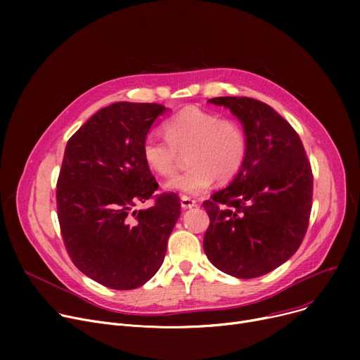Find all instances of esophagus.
<instances>
[{"mask_svg":"<svg viewBox=\"0 0 360 360\" xmlns=\"http://www.w3.org/2000/svg\"><path fill=\"white\" fill-rule=\"evenodd\" d=\"M197 205V201L190 198V197H182L181 198V207L184 210H188V209H193V207Z\"/></svg>","mask_w":360,"mask_h":360,"instance_id":"esophagus-1","label":"esophagus"}]
</instances>
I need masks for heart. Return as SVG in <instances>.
I'll list each match as a JSON object with an SVG mask.
<instances>
[{
  "label": "heart",
  "instance_id": "obj_1",
  "mask_svg": "<svg viewBox=\"0 0 360 360\" xmlns=\"http://www.w3.org/2000/svg\"><path fill=\"white\" fill-rule=\"evenodd\" d=\"M166 139L147 136L141 146L144 165L159 176H170L176 169L179 153H186L191 167L170 178L165 188L184 195H198L214 178L233 179L247 159L248 141L242 127L217 113L185 108L165 124Z\"/></svg>",
  "mask_w": 360,
  "mask_h": 360
}]
</instances>
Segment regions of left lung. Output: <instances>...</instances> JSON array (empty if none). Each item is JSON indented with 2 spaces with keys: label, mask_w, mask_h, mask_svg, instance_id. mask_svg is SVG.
Segmentation results:
<instances>
[{
  "label": "left lung",
  "mask_w": 360,
  "mask_h": 360,
  "mask_svg": "<svg viewBox=\"0 0 360 360\" xmlns=\"http://www.w3.org/2000/svg\"><path fill=\"white\" fill-rule=\"evenodd\" d=\"M243 127L247 159L232 182L204 201L210 226L204 252L220 271L254 278L286 262L308 229L312 172L296 131L251 98H213Z\"/></svg>",
  "instance_id": "8db88e82"
}]
</instances>
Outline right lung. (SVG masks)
Masks as SVG:
<instances>
[{
  "instance_id": "1",
  "label": "right lung",
  "mask_w": 360,
  "mask_h": 360,
  "mask_svg": "<svg viewBox=\"0 0 360 360\" xmlns=\"http://www.w3.org/2000/svg\"><path fill=\"white\" fill-rule=\"evenodd\" d=\"M166 110L117 102L94 113L65 146L56 184L63 239L74 266L109 289H136L158 273L181 216L174 193L134 210L159 186L141 146Z\"/></svg>"
}]
</instances>
